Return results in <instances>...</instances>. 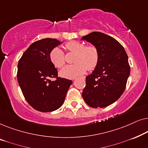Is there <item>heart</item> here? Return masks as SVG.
Returning a JSON list of instances; mask_svg holds the SVG:
<instances>
[{"mask_svg":"<svg viewBox=\"0 0 148 148\" xmlns=\"http://www.w3.org/2000/svg\"><path fill=\"white\" fill-rule=\"evenodd\" d=\"M65 47L69 51L75 52L73 64L64 66L60 71V76L74 79L88 71H92L97 66L99 60L98 50L94 46H85L82 42L71 41L66 44ZM50 59L56 67L61 68L65 63L64 54L61 49L56 47L50 52Z\"/></svg>","mask_w":148,"mask_h":148,"instance_id":"b5f03b06","label":"heart"}]
</instances>
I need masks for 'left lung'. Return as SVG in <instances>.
<instances>
[{
  "instance_id": "left-lung-1",
  "label": "left lung",
  "mask_w": 148,
  "mask_h": 148,
  "mask_svg": "<svg viewBox=\"0 0 148 148\" xmlns=\"http://www.w3.org/2000/svg\"><path fill=\"white\" fill-rule=\"evenodd\" d=\"M98 50L99 60L92 74L86 77L83 98L92 108H104L113 104L125 91L130 75L128 56L119 42L102 32L83 36Z\"/></svg>"
}]
</instances>
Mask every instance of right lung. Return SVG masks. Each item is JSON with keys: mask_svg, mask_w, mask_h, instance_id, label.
Wrapping results in <instances>:
<instances>
[{"mask_svg": "<svg viewBox=\"0 0 148 148\" xmlns=\"http://www.w3.org/2000/svg\"><path fill=\"white\" fill-rule=\"evenodd\" d=\"M54 38L38 40L29 46L17 65V81L25 100L40 112L57 110L63 104L73 82L58 77V71L50 59V52L62 44ZM55 77L51 82L50 78Z\"/></svg>", "mask_w": 148, "mask_h": 148, "instance_id": "obj_1", "label": "right lung"}]
</instances>
